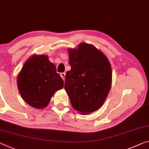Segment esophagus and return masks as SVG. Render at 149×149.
<instances>
[{
	"label": "esophagus",
	"instance_id": "obj_1",
	"mask_svg": "<svg viewBox=\"0 0 149 149\" xmlns=\"http://www.w3.org/2000/svg\"><path fill=\"white\" fill-rule=\"evenodd\" d=\"M60 75H61V77H62V78L63 80H65V73H64V72H63V73H61Z\"/></svg>",
	"mask_w": 149,
	"mask_h": 149
}]
</instances>
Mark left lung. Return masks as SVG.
I'll return each instance as SVG.
<instances>
[{"label": "left lung", "mask_w": 149, "mask_h": 149, "mask_svg": "<svg viewBox=\"0 0 149 149\" xmlns=\"http://www.w3.org/2000/svg\"><path fill=\"white\" fill-rule=\"evenodd\" d=\"M71 70L66 72L64 88L71 104L87 115L101 107L110 91L111 66L107 58L92 44L81 43L68 49Z\"/></svg>", "instance_id": "8db88e82"}]
</instances>
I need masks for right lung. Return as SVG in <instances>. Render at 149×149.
Instances as JSON below:
<instances>
[{"label":"right lung","mask_w":149,"mask_h":149,"mask_svg":"<svg viewBox=\"0 0 149 149\" xmlns=\"http://www.w3.org/2000/svg\"><path fill=\"white\" fill-rule=\"evenodd\" d=\"M22 99L31 107H46L56 91L63 88V80L56 65L46 55H33L24 63L17 77Z\"/></svg>","instance_id":"right-lung-1"}]
</instances>
